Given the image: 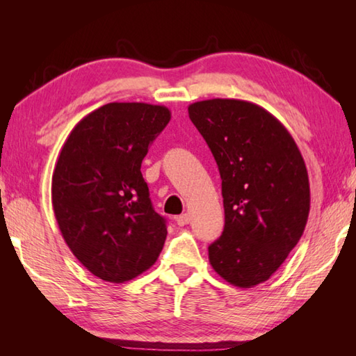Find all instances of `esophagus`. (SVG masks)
<instances>
[{"label":"esophagus","instance_id":"34e87169","mask_svg":"<svg viewBox=\"0 0 356 356\" xmlns=\"http://www.w3.org/2000/svg\"><path fill=\"white\" fill-rule=\"evenodd\" d=\"M176 222L179 226H185L191 222V217H190V214H182V216L176 217Z\"/></svg>","mask_w":356,"mask_h":356}]
</instances>
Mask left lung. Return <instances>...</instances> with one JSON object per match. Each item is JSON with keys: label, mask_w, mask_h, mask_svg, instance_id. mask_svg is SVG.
I'll use <instances>...</instances> for the list:
<instances>
[{"label": "left lung", "mask_w": 356, "mask_h": 356, "mask_svg": "<svg viewBox=\"0 0 356 356\" xmlns=\"http://www.w3.org/2000/svg\"><path fill=\"white\" fill-rule=\"evenodd\" d=\"M222 177L225 228L208 248L213 269L237 287L270 278L297 246L311 209L306 163L268 110L240 99L188 107Z\"/></svg>", "instance_id": "8db88e82"}]
</instances>
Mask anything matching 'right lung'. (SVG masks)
Wrapping results in <instances>:
<instances>
[{
  "mask_svg": "<svg viewBox=\"0 0 356 356\" xmlns=\"http://www.w3.org/2000/svg\"><path fill=\"white\" fill-rule=\"evenodd\" d=\"M171 119L163 105L110 102L74 125L51 176V205L73 255L104 282L125 283L156 263L165 218L140 165Z\"/></svg>",
  "mask_w": 356,
  "mask_h": 356,
  "instance_id": "add662e5",
  "label": "right lung"
}]
</instances>
